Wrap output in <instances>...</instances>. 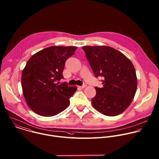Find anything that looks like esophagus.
Listing matches in <instances>:
<instances>
[{"label":"esophagus","mask_w":159,"mask_h":159,"mask_svg":"<svg viewBox=\"0 0 159 159\" xmlns=\"http://www.w3.org/2000/svg\"><path fill=\"white\" fill-rule=\"evenodd\" d=\"M87 87V85L86 84H84V85H83L82 86H80V87H79V88H80V89H84L85 87Z\"/></svg>","instance_id":"esophagus-1"}]
</instances>
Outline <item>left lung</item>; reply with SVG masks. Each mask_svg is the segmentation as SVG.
I'll return each mask as SVG.
<instances>
[{
	"label": "left lung",
	"instance_id": "8db88e82",
	"mask_svg": "<svg viewBox=\"0 0 159 159\" xmlns=\"http://www.w3.org/2000/svg\"><path fill=\"white\" fill-rule=\"evenodd\" d=\"M82 48L96 77L103 79V87H95L92 106L107 116L122 113L136 92L138 82L133 64L120 52L108 46H85Z\"/></svg>",
	"mask_w": 159,
	"mask_h": 159
}]
</instances>
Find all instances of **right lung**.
<instances>
[{
    "mask_svg": "<svg viewBox=\"0 0 159 159\" xmlns=\"http://www.w3.org/2000/svg\"><path fill=\"white\" fill-rule=\"evenodd\" d=\"M76 47L52 46L38 52L30 58L23 70L21 86L27 104L37 114L52 117L69 105V98L77 87L56 82L63 78L66 61L74 55Z\"/></svg>",
    "mask_w": 159,
    "mask_h": 159,
    "instance_id": "obj_1",
    "label": "right lung"
}]
</instances>
